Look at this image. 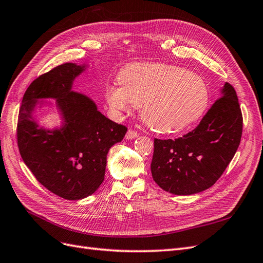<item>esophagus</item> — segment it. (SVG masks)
I'll return each instance as SVG.
<instances>
[{"instance_id":"34e87169","label":"esophagus","mask_w":263,"mask_h":263,"mask_svg":"<svg viewBox=\"0 0 263 263\" xmlns=\"http://www.w3.org/2000/svg\"><path fill=\"white\" fill-rule=\"evenodd\" d=\"M138 137V133L134 129H128V132L126 133V139H134Z\"/></svg>"}]
</instances>
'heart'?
<instances>
[{"mask_svg":"<svg viewBox=\"0 0 263 263\" xmlns=\"http://www.w3.org/2000/svg\"><path fill=\"white\" fill-rule=\"evenodd\" d=\"M121 87L105 90L107 104L125 112L141 107L144 122L157 132L178 133L194 124L209 105V87L196 73L161 63H135L118 77Z\"/></svg>","mask_w":263,"mask_h":263,"instance_id":"b5f03b06","label":"heart"}]
</instances>
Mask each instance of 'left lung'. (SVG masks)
<instances>
[{
  "instance_id": "left-lung-1",
  "label": "left lung",
  "mask_w": 263,
  "mask_h": 263,
  "mask_svg": "<svg viewBox=\"0 0 263 263\" xmlns=\"http://www.w3.org/2000/svg\"><path fill=\"white\" fill-rule=\"evenodd\" d=\"M242 134L236 91L225 83L221 95L197 127L177 139L155 138L151 173L162 190L191 195L215 184L232 161Z\"/></svg>"
}]
</instances>
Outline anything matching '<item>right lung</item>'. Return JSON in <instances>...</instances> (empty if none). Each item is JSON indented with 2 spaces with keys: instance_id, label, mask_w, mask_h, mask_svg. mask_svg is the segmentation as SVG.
<instances>
[{
  "instance_id": "add662e5",
  "label": "right lung",
  "mask_w": 263,
  "mask_h": 263,
  "mask_svg": "<svg viewBox=\"0 0 263 263\" xmlns=\"http://www.w3.org/2000/svg\"><path fill=\"white\" fill-rule=\"evenodd\" d=\"M84 69L68 62L35 79L24 94L17 121L23 161L47 190L71 201L99 189L104 181L108 150L127 132L126 126L99 112L91 99L71 90ZM39 98L58 101L64 118L60 130H45L35 123L32 113Z\"/></svg>"
}]
</instances>
